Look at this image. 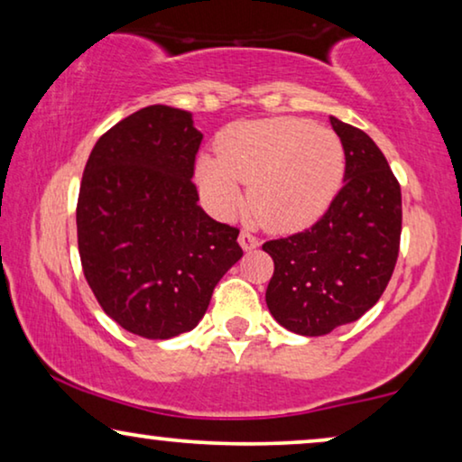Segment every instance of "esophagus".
Masks as SVG:
<instances>
[{
	"instance_id": "34e87169",
	"label": "esophagus",
	"mask_w": 462,
	"mask_h": 462,
	"mask_svg": "<svg viewBox=\"0 0 462 462\" xmlns=\"http://www.w3.org/2000/svg\"><path fill=\"white\" fill-rule=\"evenodd\" d=\"M237 242H239V245H242V248H244L245 252L258 248V239H256L254 236H252L250 231H242V233H239Z\"/></svg>"
}]
</instances>
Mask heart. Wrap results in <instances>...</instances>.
Segmentation results:
<instances>
[{"instance_id": "1", "label": "heart", "mask_w": 462, "mask_h": 462, "mask_svg": "<svg viewBox=\"0 0 462 462\" xmlns=\"http://www.w3.org/2000/svg\"><path fill=\"white\" fill-rule=\"evenodd\" d=\"M345 174V149L332 130L299 117L239 122L218 138V160L198 166L201 193L220 212L242 206L264 229L299 231L332 204Z\"/></svg>"}]
</instances>
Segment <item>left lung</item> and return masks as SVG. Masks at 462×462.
Instances as JSON below:
<instances>
[{
    "label": "left lung",
    "mask_w": 462,
    "mask_h": 462,
    "mask_svg": "<svg viewBox=\"0 0 462 462\" xmlns=\"http://www.w3.org/2000/svg\"><path fill=\"white\" fill-rule=\"evenodd\" d=\"M345 149V185L311 229L271 239L275 264L267 307L300 337H324L376 305L393 275L402 189L383 151L359 128L330 117Z\"/></svg>",
    "instance_id": "left-lung-1"
}]
</instances>
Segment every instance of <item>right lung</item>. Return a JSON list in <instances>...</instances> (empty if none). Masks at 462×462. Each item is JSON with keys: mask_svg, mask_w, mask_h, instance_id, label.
Returning a JSON list of instances; mask_svg holds the SVG:
<instances>
[{"mask_svg": "<svg viewBox=\"0 0 462 462\" xmlns=\"http://www.w3.org/2000/svg\"><path fill=\"white\" fill-rule=\"evenodd\" d=\"M204 134L189 111L151 105L105 132L78 199L81 269L124 330L166 340L193 330L214 286L242 258L236 226L198 206Z\"/></svg>", "mask_w": 462, "mask_h": 462, "instance_id": "add662e5", "label": "right lung"}]
</instances>
